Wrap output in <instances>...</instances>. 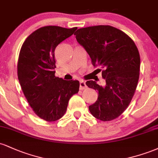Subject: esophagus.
Returning <instances> with one entry per match:
<instances>
[{"instance_id":"1","label":"esophagus","mask_w":158,"mask_h":158,"mask_svg":"<svg viewBox=\"0 0 158 158\" xmlns=\"http://www.w3.org/2000/svg\"><path fill=\"white\" fill-rule=\"evenodd\" d=\"M79 88H80V90H84V89H86L87 88V85L85 84V81H83V80H81L79 81Z\"/></svg>"}]
</instances>
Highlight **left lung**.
Returning <instances> with one entry per match:
<instances>
[{"label":"left lung","instance_id":"8db88e82","mask_svg":"<svg viewBox=\"0 0 158 158\" xmlns=\"http://www.w3.org/2000/svg\"><path fill=\"white\" fill-rule=\"evenodd\" d=\"M74 35L94 66L102 69L106 80L104 86L93 80L86 81L87 86L99 94L97 102L89 106L90 112L102 121L113 120L128 108L137 88L140 67L138 49L124 32L108 25L79 29Z\"/></svg>","mask_w":158,"mask_h":158}]
</instances>
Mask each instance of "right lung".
Wrapping results in <instances>:
<instances>
[{
  "label": "right lung",
  "instance_id": "1",
  "mask_svg": "<svg viewBox=\"0 0 158 158\" xmlns=\"http://www.w3.org/2000/svg\"><path fill=\"white\" fill-rule=\"evenodd\" d=\"M77 29L41 27L27 38L20 50L18 78L21 89L36 115L48 122L62 117L69 99L79 92V81L55 76V49Z\"/></svg>",
  "mask_w": 158,
  "mask_h": 158
}]
</instances>
